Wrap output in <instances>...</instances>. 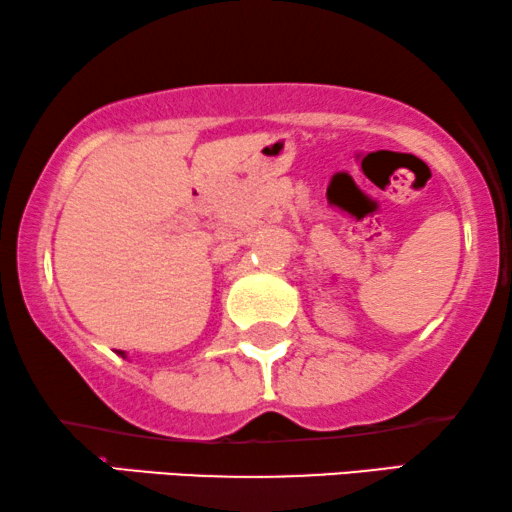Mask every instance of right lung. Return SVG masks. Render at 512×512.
<instances>
[{"label": "right lung", "mask_w": 512, "mask_h": 512, "mask_svg": "<svg viewBox=\"0 0 512 512\" xmlns=\"http://www.w3.org/2000/svg\"><path fill=\"white\" fill-rule=\"evenodd\" d=\"M118 354H120V357H125V359H127V354H125V352H120V349H118Z\"/></svg>", "instance_id": "obj_1"}]
</instances>
